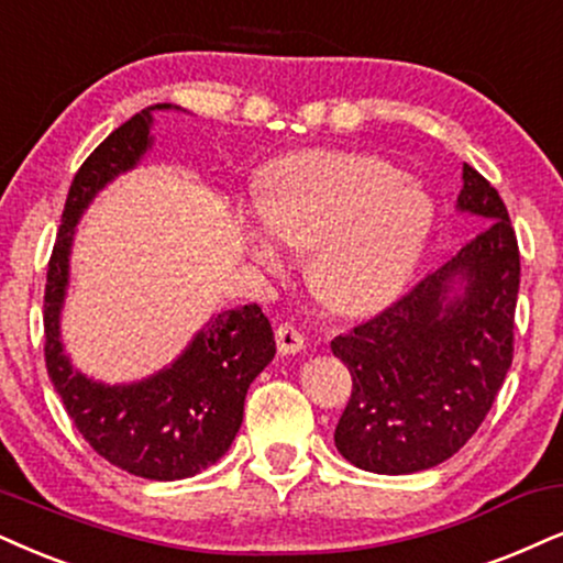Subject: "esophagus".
<instances>
[{
	"mask_svg": "<svg viewBox=\"0 0 563 563\" xmlns=\"http://www.w3.org/2000/svg\"><path fill=\"white\" fill-rule=\"evenodd\" d=\"M275 343H277V351L286 353V355H290V353H301L303 347H306V340H303L301 330H298V327L290 324V322H280V324H277V330H275Z\"/></svg>",
	"mask_w": 563,
	"mask_h": 563,
	"instance_id": "obj_1",
	"label": "esophagus"
}]
</instances>
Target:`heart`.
I'll return each instance as SVG.
<instances>
[{
	"mask_svg": "<svg viewBox=\"0 0 563 563\" xmlns=\"http://www.w3.org/2000/svg\"><path fill=\"white\" fill-rule=\"evenodd\" d=\"M260 216L288 246L311 249L309 283L317 296L355 314L402 286L431 231L433 205L387 161L311 151L267 170ZM249 236L262 265H280L265 229Z\"/></svg>",
	"mask_w": 563,
	"mask_h": 563,
	"instance_id": "b5f03b06",
	"label": "heart"
}]
</instances>
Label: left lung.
<instances>
[{"label": "left lung", "instance_id": "8db88e82", "mask_svg": "<svg viewBox=\"0 0 563 563\" xmlns=\"http://www.w3.org/2000/svg\"><path fill=\"white\" fill-rule=\"evenodd\" d=\"M462 179L457 208L483 218L478 236L330 345L353 376L334 446L364 471L408 475L457 454L515 358V229L486 176L465 163ZM457 276L466 296L450 302Z\"/></svg>", "mask_w": 563, "mask_h": 563}]
</instances>
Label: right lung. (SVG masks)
I'll list each match as a JSON object with an SVG mask.
<instances>
[{"label":"right lung","instance_id":"right-lung-1","mask_svg":"<svg viewBox=\"0 0 563 563\" xmlns=\"http://www.w3.org/2000/svg\"><path fill=\"white\" fill-rule=\"evenodd\" d=\"M155 109H168V103L134 113L75 174L46 269L44 355L67 416L106 462L147 481H181L229 452L244 421L249 384L273 361V327L260 306L218 314L174 366L130 387L85 379L69 366L59 343V309L77 218L98 189L147 151Z\"/></svg>","mask_w":563,"mask_h":563}]
</instances>
